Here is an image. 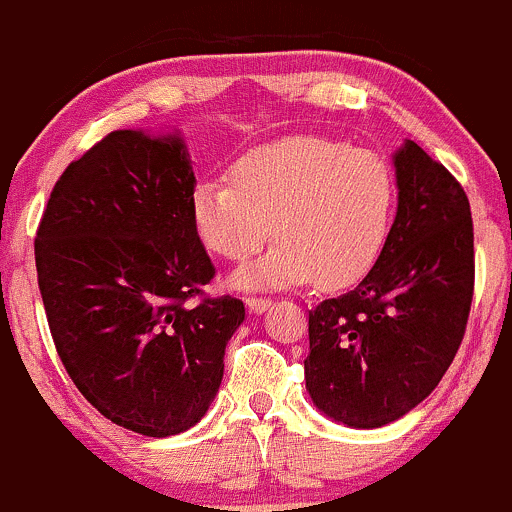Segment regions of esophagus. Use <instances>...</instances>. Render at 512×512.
<instances>
[{
  "instance_id": "34e87169",
  "label": "esophagus",
  "mask_w": 512,
  "mask_h": 512,
  "mask_svg": "<svg viewBox=\"0 0 512 512\" xmlns=\"http://www.w3.org/2000/svg\"><path fill=\"white\" fill-rule=\"evenodd\" d=\"M271 305H273L271 298H254V295H251V298H246V307H249L254 315H261V312H266Z\"/></svg>"
}]
</instances>
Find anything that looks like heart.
Here are the masks:
<instances>
[{"label": "heart", "instance_id": "obj_1", "mask_svg": "<svg viewBox=\"0 0 512 512\" xmlns=\"http://www.w3.org/2000/svg\"><path fill=\"white\" fill-rule=\"evenodd\" d=\"M395 183L378 153L327 136H290L241 153L229 183L205 180L190 217L207 251L261 261L234 276L236 288H290L315 280L342 288L373 266L390 229Z\"/></svg>", "mask_w": 512, "mask_h": 512}]
</instances>
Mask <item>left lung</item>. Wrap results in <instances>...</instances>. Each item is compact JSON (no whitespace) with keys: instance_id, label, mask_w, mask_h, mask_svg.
<instances>
[{"instance_id":"8db88e82","label":"left lung","mask_w":512,"mask_h":512,"mask_svg":"<svg viewBox=\"0 0 512 512\" xmlns=\"http://www.w3.org/2000/svg\"><path fill=\"white\" fill-rule=\"evenodd\" d=\"M398 212L381 256L349 293L310 310L305 386L334 422L373 430L437 388L474 298L469 197L415 141L393 156Z\"/></svg>"}]
</instances>
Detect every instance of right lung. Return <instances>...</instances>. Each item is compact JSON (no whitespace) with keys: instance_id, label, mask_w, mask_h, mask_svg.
<instances>
[{"instance_id":"obj_1","label":"right lung","mask_w":512,"mask_h":512,"mask_svg":"<svg viewBox=\"0 0 512 512\" xmlns=\"http://www.w3.org/2000/svg\"><path fill=\"white\" fill-rule=\"evenodd\" d=\"M180 134L119 129L70 163L36 232L48 327L73 383L114 425L170 437L202 420L244 302L203 298L214 266L190 217Z\"/></svg>"}]
</instances>
